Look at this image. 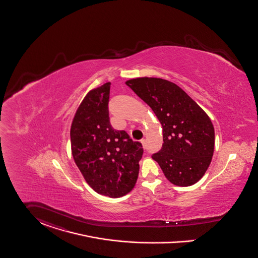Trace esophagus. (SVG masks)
I'll return each instance as SVG.
<instances>
[{
    "instance_id": "34e87169",
    "label": "esophagus",
    "mask_w": 258,
    "mask_h": 258,
    "mask_svg": "<svg viewBox=\"0 0 258 258\" xmlns=\"http://www.w3.org/2000/svg\"><path fill=\"white\" fill-rule=\"evenodd\" d=\"M141 143H142V145H143V148L145 149V148H146V140H145V139H142V140H141Z\"/></svg>"
}]
</instances>
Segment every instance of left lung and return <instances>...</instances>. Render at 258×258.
<instances>
[{
	"label": "left lung",
	"instance_id": "8db88e82",
	"mask_svg": "<svg viewBox=\"0 0 258 258\" xmlns=\"http://www.w3.org/2000/svg\"><path fill=\"white\" fill-rule=\"evenodd\" d=\"M155 112L163 144L153 159L173 185L188 187L205 175L214 152V127L206 111L168 80L141 77L125 82Z\"/></svg>",
	"mask_w": 258,
	"mask_h": 258
}]
</instances>
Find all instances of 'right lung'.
Listing matches in <instances>:
<instances>
[{
  "instance_id": "1",
  "label": "right lung",
  "mask_w": 258,
  "mask_h": 258,
  "mask_svg": "<svg viewBox=\"0 0 258 258\" xmlns=\"http://www.w3.org/2000/svg\"><path fill=\"white\" fill-rule=\"evenodd\" d=\"M110 82L91 90L77 108L70 128L73 159L96 192L120 198L137 182L142 144L112 128L108 116Z\"/></svg>"
}]
</instances>
